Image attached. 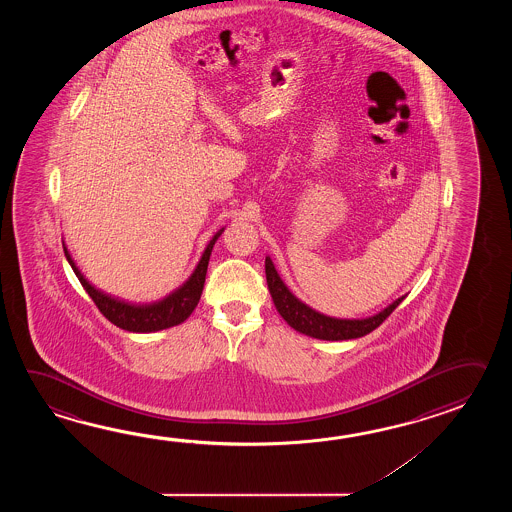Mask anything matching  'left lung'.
Instances as JSON below:
<instances>
[{"mask_svg":"<svg viewBox=\"0 0 512 512\" xmlns=\"http://www.w3.org/2000/svg\"><path fill=\"white\" fill-rule=\"evenodd\" d=\"M265 276H267L272 302L283 320L293 327L294 331L318 340H351V338L364 337L375 327L381 326L382 322L392 315L393 309L406 298L404 294L401 298L393 300L392 304L386 305L379 313L366 318H337V316L324 315L313 307H309L300 298H296L280 278L269 256H265Z\"/></svg>","mask_w":512,"mask_h":512,"instance_id":"obj_1","label":"left lung"}]
</instances>
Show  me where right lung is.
<instances>
[{"mask_svg": "<svg viewBox=\"0 0 512 512\" xmlns=\"http://www.w3.org/2000/svg\"><path fill=\"white\" fill-rule=\"evenodd\" d=\"M223 230L225 227L219 229L212 236V240L208 241L207 249L203 252L194 272L188 276V280L172 293L166 294L161 300L150 302V304L128 302V300L104 293L102 289L95 287L84 276V272L78 269L77 261L73 260L71 252L67 249L66 241H62V243H64V252H66L71 269L77 274L78 280L86 289V293L91 296V300L97 304L100 313L106 316L111 324H115L124 331H131V333H155L161 329L179 326L196 309L197 302L203 293V287H205L210 254H212V249H214L219 236L223 234Z\"/></svg>", "mask_w": 512, "mask_h": 512, "instance_id": "add662e5", "label": "right lung"}]
</instances>
